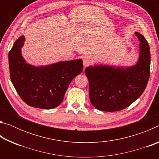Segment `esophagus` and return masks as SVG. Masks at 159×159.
<instances>
[{
  "label": "esophagus",
  "instance_id": "34e87169",
  "mask_svg": "<svg viewBox=\"0 0 159 159\" xmlns=\"http://www.w3.org/2000/svg\"><path fill=\"white\" fill-rule=\"evenodd\" d=\"M91 62H92V60H91L90 57H88V56H84V57H83V63L85 67L89 65V64H91Z\"/></svg>",
  "mask_w": 159,
  "mask_h": 159
}]
</instances>
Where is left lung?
Segmentation results:
<instances>
[{"mask_svg":"<svg viewBox=\"0 0 159 159\" xmlns=\"http://www.w3.org/2000/svg\"><path fill=\"white\" fill-rule=\"evenodd\" d=\"M139 42V55L131 66H90L85 70L89 81L91 104L100 111H120L137 100L145 90L150 76V49L147 40L134 33Z\"/></svg>","mask_w":159,"mask_h":159,"instance_id":"1","label":"left lung"}]
</instances>
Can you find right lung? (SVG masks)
<instances>
[{
  "label": "right lung",
  "mask_w": 159,
  "mask_h": 159,
  "mask_svg": "<svg viewBox=\"0 0 159 159\" xmlns=\"http://www.w3.org/2000/svg\"><path fill=\"white\" fill-rule=\"evenodd\" d=\"M25 41L21 36L8 55L10 79L21 99L36 108L50 109L63 101L70 83L81 73V59L36 66L26 62L21 55Z\"/></svg>",
  "instance_id": "1"
}]
</instances>
